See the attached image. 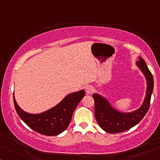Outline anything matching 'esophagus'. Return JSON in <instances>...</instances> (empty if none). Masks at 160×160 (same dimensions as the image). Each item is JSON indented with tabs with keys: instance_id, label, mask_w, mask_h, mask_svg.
I'll return each mask as SVG.
<instances>
[{
	"instance_id": "34e87169",
	"label": "esophagus",
	"mask_w": 160,
	"mask_h": 160,
	"mask_svg": "<svg viewBox=\"0 0 160 160\" xmlns=\"http://www.w3.org/2000/svg\"><path fill=\"white\" fill-rule=\"evenodd\" d=\"M94 90H95V89L91 85H89V86H87L85 87V91H86L87 94H91L92 92H93Z\"/></svg>"
}]
</instances>
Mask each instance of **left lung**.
I'll list each match as a JSON object with an SVG mask.
<instances>
[{
  "instance_id": "8db88e82",
  "label": "left lung",
  "mask_w": 160,
  "mask_h": 160,
  "mask_svg": "<svg viewBox=\"0 0 160 160\" xmlns=\"http://www.w3.org/2000/svg\"><path fill=\"white\" fill-rule=\"evenodd\" d=\"M138 59L136 65L145 76L147 84L145 98L139 108L132 112H122L113 108L106 98L97 93L92 95L95 100L96 120L100 128L106 132L118 133L130 130L141 121L149 108L151 97L154 88V78L143 59L141 57Z\"/></svg>"
}]
</instances>
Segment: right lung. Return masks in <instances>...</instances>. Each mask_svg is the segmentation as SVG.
Listing matches in <instances>:
<instances>
[{
	"mask_svg": "<svg viewBox=\"0 0 160 160\" xmlns=\"http://www.w3.org/2000/svg\"><path fill=\"white\" fill-rule=\"evenodd\" d=\"M84 89L69 94L53 108L40 113H30L23 111L17 103L14 95V103L17 114L27 125L45 135H57L66 130L72 119L73 111L84 97Z\"/></svg>",
	"mask_w": 160,
	"mask_h": 160,
	"instance_id": "right-lung-1",
	"label": "right lung"
}]
</instances>
